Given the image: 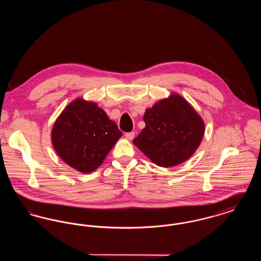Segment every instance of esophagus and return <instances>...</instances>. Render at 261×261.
Wrapping results in <instances>:
<instances>
[{
    "label": "esophagus",
    "instance_id": "34e87169",
    "mask_svg": "<svg viewBox=\"0 0 261 261\" xmlns=\"http://www.w3.org/2000/svg\"><path fill=\"white\" fill-rule=\"evenodd\" d=\"M134 136H135V132H127V133H125V137L128 140H133Z\"/></svg>",
    "mask_w": 261,
    "mask_h": 261
}]
</instances>
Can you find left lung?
Masks as SVG:
<instances>
[{
	"mask_svg": "<svg viewBox=\"0 0 261 261\" xmlns=\"http://www.w3.org/2000/svg\"><path fill=\"white\" fill-rule=\"evenodd\" d=\"M144 121L146 127L133 143L162 167L187 161L198 149L204 133L199 114L179 95L162 99L147 110Z\"/></svg>",
	"mask_w": 261,
	"mask_h": 261,
	"instance_id": "8db88e82",
	"label": "left lung"
}]
</instances>
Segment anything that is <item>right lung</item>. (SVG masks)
I'll use <instances>...</instances> for the list:
<instances>
[{"mask_svg": "<svg viewBox=\"0 0 261 261\" xmlns=\"http://www.w3.org/2000/svg\"><path fill=\"white\" fill-rule=\"evenodd\" d=\"M121 136L117 125L96 103L78 99L57 119L51 142L63 162L89 173L99 167Z\"/></svg>", "mask_w": 261, "mask_h": 261, "instance_id": "right-lung-1", "label": "right lung"}]
</instances>
